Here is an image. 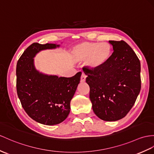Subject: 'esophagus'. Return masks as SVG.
Masks as SVG:
<instances>
[{
    "label": "esophagus",
    "mask_w": 154,
    "mask_h": 154,
    "mask_svg": "<svg viewBox=\"0 0 154 154\" xmlns=\"http://www.w3.org/2000/svg\"><path fill=\"white\" fill-rule=\"evenodd\" d=\"M85 78H86L85 75L84 74H82L81 76V78H80V82H82V83H83V82H85Z\"/></svg>",
    "instance_id": "1"
}]
</instances>
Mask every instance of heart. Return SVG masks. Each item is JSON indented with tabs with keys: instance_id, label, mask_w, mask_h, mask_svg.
Returning <instances> with one entry per match:
<instances>
[{
	"instance_id": "heart-1",
	"label": "heart",
	"mask_w": 154,
	"mask_h": 154,
	"mask_svg": "<svg viewBox=\"0 0 154 154\" xmlns=\"http://www.w3.org/2000/svg\"><path fill=\"white\" fill-rule=\"evenodd\" d=\"M72 53L77 61L88 60L89 66L96 69L107 61L110 55L111 47L106 42H82L74 48Z\"/></svg>"
}]
</instances>
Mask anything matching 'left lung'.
<instances>
[{
	"mask_svg": "<svg viewBox=\"0 0 154 154\" xmlns=\"http://www.w3.org/2000/svg\"><path fill=\"white\" fill-rule=\"evenodd\" d=\"M114 52L103 65L83 69L89 85V98L97 116L119 120L133 106L141 88L140 63L125 41L110 40Z\"/></svg>",
	"mask_w": 154,
	"mask_h": 154,
	"instance_id": "1",
	"label": "left lung"
}]
</instances>
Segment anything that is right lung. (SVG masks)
Returning <instances> with one entry per match:
<instances>
[{
    "label": "right lung",
    "mask_w": 154,
    "mask_h": 154,
    "mask_svg": "<svg viewBox=\"0 0 154 154\" xmlns=\"http://www.w3.org/2000/svg\"><path fill=\"white\" fill-rule=\"evenodd\" d=\"M59 47L55 44L33 43L19 59L16 88L21 105L29 117L47 125L63 122L69 116L70 100L80 81L82 72L70 78L40 72L34 65L39 51Z\"/></svg>",
    "instance_id": "right-lung-1"
}]
</instances>
